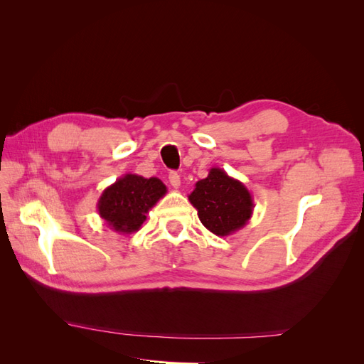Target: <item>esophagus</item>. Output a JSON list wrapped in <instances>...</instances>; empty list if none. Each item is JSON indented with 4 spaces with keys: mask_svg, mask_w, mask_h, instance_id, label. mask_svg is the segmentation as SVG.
Listing matches in <instances>:
<instances>
[{
    "mask_svg": "<svg viewBox=\"0 0 364 364\" xmlns=\"http://www.w3.org/2000/svg\"><path fill=\"white\" fill-rule=\"evenodd\" d=\"M168 181H170L173 188L178 190L179 186H181V174L176 173V171H171V173L168 174Z\"/></svg>",
    "mask_w": 364,
    "mask_h": 364,
    "instance_id": "34e87169",
    "label": "esophagus"
}]
</instances>
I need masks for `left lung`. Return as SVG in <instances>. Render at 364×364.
I'll list each match as a JSON object with an SVG mask.
<instances>
[{
  "instance_id": "obj_1",
  "label": "left lung",
  "mask_w": 364,
  "mask_h": 364,
  "mask_svg": "<svg viewBox=\"0 0 364 364\" xmlns=\"http://www.w3.org/2000/svg\"><path fill=\"white\" fill-rule=\"evenodd\" d=\"M202 225L217 237H226L245 228L253 213V199L243 182L218 167L196 182L188 196Z\"/></svg>"
}]
</instances>
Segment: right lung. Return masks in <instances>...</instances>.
Returning <instances> with one entry per match:
<instances>
[{
    "instance_id": "obj_1",
    "label": "right lung",
    "mask_w": 364,
    "mask_h": 364,
    "mask_svg": "<svg viewBox=\"0 0 364 364\" xmlns=\"http://www.w3.org/2000/svg\"><path fill=\"white\" fill-rule=\"evenodd\" d=\"M167 194L158 178L146 179L127 173L102 193L97 202L98 214L118 234H132L146 222L150 209Z\"/></svg>"
}]
</instances>
